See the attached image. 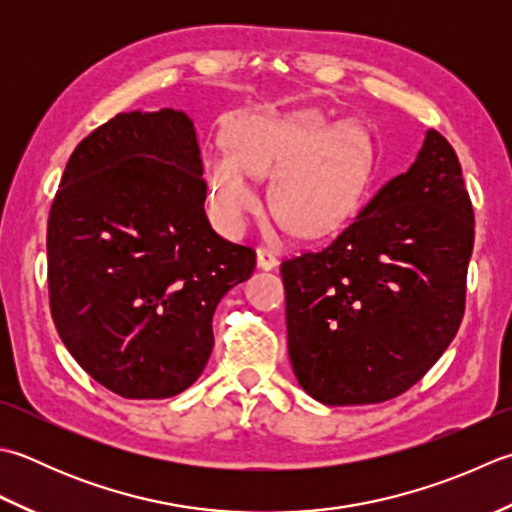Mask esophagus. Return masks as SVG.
I'll return each mask as SVG.
<instances>
[{"label": "esophagus", "instance_id": "esophagus-1", "mask_svg": "<svg viewBox=\"0 0 512 512\" xmlns=\"http://www.w3.org/2000/svg\"><path fill=\"white\" fill-rule=\"evenodd\" d=\"M279 266V257L268 248H259L257 250V268L262 270H273Z\"/></svg>", "mask_w": 512, "mask_h": 512}]
</instances>
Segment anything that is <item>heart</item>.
I'll return each mask as SVG.
<instances>
[{"label": "heart", "mask_w": 512, "mask_h": 512, "mask_svg": "<svg viewBox=\"0 0 512 512\" xmlns=\"http://www.w3.org/2000/svg\"><path fill=\"white\" fill-rule=\"evenodd\" d=\"M226 153L208 155V199L219 222L242 235L264 210L253 177L275 176V206L304 237L342 228L362 204L370 175V139L364 126H330L315 108L250 110L224 128Z\"/></svg>", "instance_id": "heart-1"}]
</instances>
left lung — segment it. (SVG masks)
<instances>
[{
    "label": "left lung",
    "instance_id": "left-lung-1",
    "mask_svg": "<svg viewBox=\"0 0 512 512\" xmlns=\"http://www.w3.org/2000/svg\"><path fill=\"white\" fill-rule=\"evenodd\" d=\"M475 215L453 146L426 130L333 244L282 264L288 355L299 386L326 406L393 399L457 335Z\"/></svg>",
    "mask_w": 512,
    "mask_h": 512
}]
</instances>
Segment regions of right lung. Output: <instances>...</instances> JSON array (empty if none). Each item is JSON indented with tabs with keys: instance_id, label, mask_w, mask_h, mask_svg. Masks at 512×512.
Returning <instances> with one entry per match:
<instances>
[{
	"instance_id": "right-lung-1",
	"label": "right lung",
	"mask_w": 512,
	"mask_h": 512,
	"mask_svg": "<svg viewBox=\"0 0 512 512\" xmlns=\"http://www.w3.org/2000/svg\"><path fill=\"white\" fill-rule=\"evenodd\" d=\"M197 135L182 110L119 113L70 155L50 206V315L86 373L126 399L197 382L213 315L255 270L219 237L204 202Z\"/></svg>"
}]
</instances>
